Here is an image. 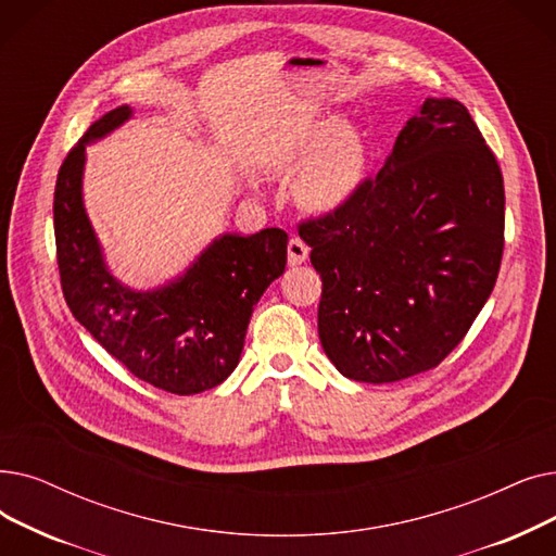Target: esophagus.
Masks as SVG:
<instances>
[{"mask_svg":"<svg viewBox=\"0 0 556 556\" xmlns=\"http://www.w3.org/2000/svg\"><path fill=\"white\" fill-rule=\"evenodd\" d=\"M308 258V245L302 238H291L288 240V263L291 265H302Z\"/></svg>","mask_w":556,"mask_h":556,"instance_id":"1","label":"esophagus"}]
</instances>
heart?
<instances>
[{
  "label": "heart",
  "instance_id": "obj_1",
  "mask_svg": "<svg viewBox=\"0 0 556 556\" xmlns=\"http://www.w3.org/2000/svg\"><path fill=\"white\" fill-rule=\"evenodd\" d=\"M293 161L298 170L314 165L302 181V198L316 208H333L364 177L366 142L341 117H327L306 134Z\"/></svg>",
  "mask_w": 556,
  "mask_h": 556
}]
</instances>
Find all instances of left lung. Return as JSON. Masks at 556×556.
Here are the masks:
<instances>
[{"label": "left lung", "mask_w": 556, "mask_h": 556, "mask_svg": "<svg viewBox=\"0 0 556 556\" xmlns=\"http://www.w3.org/2000/svg\"><path fill=\"white\" fill-rule=\"evenodd\" d=\"M298 231L323 279L331 364L354 381H400L437 368L493 291L502 170L462 102L427 100L381 170Z\"/></svg>", "instance_id": "1"}]
</instances>
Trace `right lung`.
<instances>
[{
  "instance_id": "obj_1",
  "label": "right lung",
  "mask_w": 556,
  "mask_h": 556,
  "mask_svg": "<svg viewBox=\"0 0 556 556\" xmlns=\"http://www.w3.org/2000/svg\"><path fill=\"white\" fill-rule=\"evenodd\" d=\"M129 106L92 123L61 165L54 236L63 298L75 316L134 377L175 395L223 383L238 366L254 304L286 268L288 236L261 229L223 236L177 281L138 293L106 270L81 200L86 144L119 127Z\"/></svg>"
}]
</instances>
